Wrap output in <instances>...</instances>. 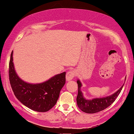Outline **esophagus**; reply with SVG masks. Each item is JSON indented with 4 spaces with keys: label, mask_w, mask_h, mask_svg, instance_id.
<instances>
[{
    "label": "esophagus",
    "mask_w": 134,
    "mask_h": 134,
    "mask_svg": "<svg viewBox=\"0 0 134 134\" xmlns=\"http://www.w3.org/2000/svg\"><path fill=\"white\" fill-rule=\"evenodd\" d=\"M75 71L73 70H70L66 73V80L69 81L73 79V78L75 77Z\"/></svg>",
    "instance_id": "34e87169"
}]
</instances>
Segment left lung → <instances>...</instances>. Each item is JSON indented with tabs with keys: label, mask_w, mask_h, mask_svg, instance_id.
I'll return each instance as SVG.
<instances>
[{
	"label": "left lung",
	"mask_w": 134,
	"mask_h": 134,
	"mask_svg": "<svg viewBox=\"0 0 134 134\" xmlns=\"http://www.w3.org/2000/svg\"><path fill=\"white\" fill-rule=\"evenodd\" d=\"M78 83V95L76 97V102L79 108L82 111L86 113H96L101 111L106 108L109 107L111 104L114 103L120 93L121 92L123 86L118 90L113 95L103 98L93 99L92 100H87L83 97L82 92L80 91V87L82 84L79 80L77 81Z\"/></svg>",
	"instance_id": "8db88e82"
}]
</instances>
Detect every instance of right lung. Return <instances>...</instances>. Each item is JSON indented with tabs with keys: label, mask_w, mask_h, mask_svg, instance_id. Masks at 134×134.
<instances>
[{
	"label": "right lung",
	"mask_w": 134,
	"mask_h": 134,
	"mask_svg": "<svg viewBox=\"0 0 134 134\" xmlns=\"http://www.w3.org/2000/svg\"><path fill=\"white\" fill-rule=\"evenodd\" d=\"M13 51L9 64V79L15 96L23 104L38 112H46L54 107L65 84L66 72L53 76L43 83L25 82L16 75L13 62Z\"/></svg>",
	"instance_id": "add662e5"
}]
</instances>
